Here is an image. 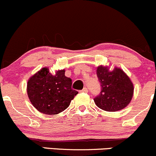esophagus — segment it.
I'll return each mask as SVG.
<instances>
[{"mask_svg": "<svg viewBox=\"0 0 156 156\" xmlns=\"http://www.w3.org/2000/svg\"><path fill=\"white\" fill-rule=\"evenodd\" d=\"M81 93H87V92H88L87 88L84 87V88H83V89L82 90H81Z\"/></svg>", "mask_w": 156, "mask_h": 156, "instance_id": "obj_1", "label": "esophagus"}]
</instances>
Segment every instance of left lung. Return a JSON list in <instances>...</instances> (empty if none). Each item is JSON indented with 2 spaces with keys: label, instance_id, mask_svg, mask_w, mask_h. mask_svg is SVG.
<instances>
[{
  "label": "left lung",
  "instance_id": "left-lung-1",
  "mask_svg": "<svg viewBox=\"0 0 156 156\" xmlns=\"http://www.w3.org/2000/svg\"><path fill=\"white\" fill-rule=\"evenodd\" d=\"M96 75L101 83L100 95L94 99L96 106L103 111L115 112L129 105L134 94V84L125 72L109 66L96 67Z\"/></svg>",
  "mask_w": 156,
  "mask_h": 156
}]
</instances>
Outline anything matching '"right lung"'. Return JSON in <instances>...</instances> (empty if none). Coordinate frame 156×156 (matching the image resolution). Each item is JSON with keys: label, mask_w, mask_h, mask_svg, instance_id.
<instances>
[{"label": "right lung", "mask_w": 156, "mask_h": 156, "mask_svg": "<svg viewBox=\"0 0 156 156\" xmlns=\"http://www.w3.org/2000/svg\"><path fill=\"white\" fill-rule=\"evenodd\" d=\"M27 93L33 106L48 115L60 114L66 109L78 93L72 89V80L65 75V69L57 70L52 75L48 67H43L30 77Z\"/></svg>", "instance_id": "right-lung-1"}]
</instances>
